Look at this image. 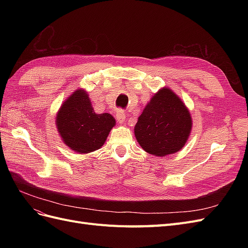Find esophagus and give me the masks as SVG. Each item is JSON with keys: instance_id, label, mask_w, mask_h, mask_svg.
Returning a JSON list of instances; mask_svg holds the SVG:
<instances>
[{"instance_id": "obj_1", "label": "esophagus", "mask_w": 248, "mask_h": 248, "mask_svg": "<svg viewBox=\"0 0 248 248\" xmlns=\"http://www.w3.org/2000/svg\"><path fill=\"white\" fill-rule=\"evenodd\" d=\"M116 118H117L118 122H119L120 124H123V123H125L126 115H125L124 110H122V109H118V110L116 111Z\"/></svg>"}]
</instances>
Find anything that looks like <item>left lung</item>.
I'll return each instance as SVG.
<instances>
[{
	"label": "left lung",
	"mask_w": 248,
	"mask_h": 248,
	"mask_svg": "<svg viewBox=\"0 0 248 248\" xmlns=\"http://www.w3.org/2000/svg\"><path fill=\"white\" fill-rule=\"evenodd\" d=\"M188 108L169 88H162L148 102L134 126V136L149 154L163 157L181 150L190 136Z\"/></svg>",
	"instance_id": "1"
}]
</instances>
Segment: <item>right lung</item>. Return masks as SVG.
<instances>
[{
    "label": "right lung",
    "instance_id": "add662e5",
    "mask_svg": "<svg viewBox=\"0 0 248 248\" xmlns=\"http://www.w3.org/2000/svg\"><path fill=\"white\" fill-rule=\"evenodd\" d=\"M56 124L64 144L73 151L86 154L104 145L116 121L108 112L96 114L88 93L78 89L59 109Z\"/></svg>",
    "mask_w": 248,
    "mask_h": 248
}]
</instances>
